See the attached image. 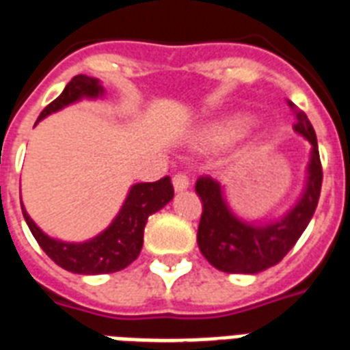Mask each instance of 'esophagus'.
Segmentation results:
<instances>
[{"instance_id": "34e87169", "label": "esophagus", "mask_w": 350, "mask_h": 350, "mask_svg": "<svg viewBox=\"0 0 350 350\" xmlns=\"http://www.w3.org/2000/svg\"><path fill=\"white\" fill-rule=\"evenodd\" d=\"M172 183H174L176 193H181V191H185V189H189V185H191V181H189V176L183 174V172L176 174L174 178H172Z\"/></svg>"}]
</instances>
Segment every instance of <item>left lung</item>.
<instances>
[{
  "instance_id": "obj_1",
  "label": "left lung",
  "mask_w": 350,
  "mask_h": 350,
  "mask_svg": "<svg viewBox=\"0 0 350 350\" xmlns=\"http://www.w3.org/2000/svg\"><path fill=\"white\" fill-rule=\"evenodd\" d=\"M286 103L297 119L293 130L312 145L305 193L288 215L264 226L242 222L229 211L217 180L202 176L196 181V193L204 205L198 226V247L217 270L226 273H258L275 266L295 246L314 217L323 181L316 132L305 111L292 100Z\"/></svg>"
}]
</instances>
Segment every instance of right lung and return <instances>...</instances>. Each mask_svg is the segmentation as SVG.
<instances>
[{
	"instance_id": "right-lung-1",
	"label": "right lung",
	"mask_w": 350,
	"mask_h": 350,
	"mask_svg": "<svg viewBox=\"0 0 350 350\" xmlns=\"http://www.w3.org/2000/svg\"><path fill=\"white\" fill-rule=\"evenodd\" d=\"M103 86L98 84L97 79L77 75L68 86L64 88V92L53 103L45 106L38 121L79 98L98 97L103 95ZM172 196H174V187L170 183L169 176L152 183H135L130 189L126 202L119 211L116 220L110 224V228L104 229L95 239L82 242V244H69V242L51 239L31 220L23 205H21V211H23V218L31 233L51 260H55L60 268L73 271V273L100 275V273L124 270L139 257L146 220L150 215L163 209L172 200Z\"/></svg>"
}]
</instances>
